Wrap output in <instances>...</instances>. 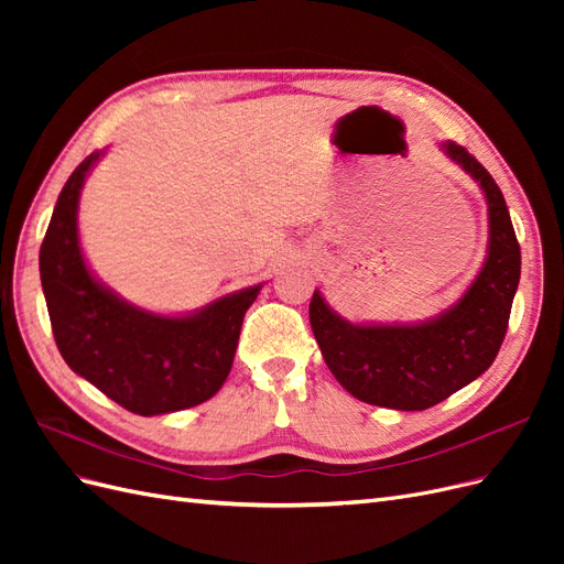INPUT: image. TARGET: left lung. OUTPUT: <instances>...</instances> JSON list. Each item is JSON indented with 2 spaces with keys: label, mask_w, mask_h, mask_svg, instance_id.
<instances>
[{
  "label": "left lung",
  "mask_w": 564,
  "mask_h": 564,
  "mask_svg": "<svg viewBox=\"0 0 564 564\" xmlns=\"http://www.w3.org/2000/svg\"><path fill=\"white\" fill-rule=\"evenodd\" d=\"M447 155L482 185L487 261L454 308L423 324H350L315 289L311 327L336 381L367 404L421 412L485 373L499 355L520 282V245L497 181L454 141Z\"/></svg>",
  "instance_id": "obj_1"
}]
</instances>
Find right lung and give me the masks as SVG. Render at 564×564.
Returning <instances> with one entry per match:
<instances>
[{
    "label": "right lung",
    "mask_w": 564,
    "mask_h": 564,
    "mask_svg": "<svg viewBox=\"0 0 564 564\" xmlns=\"http://www.w3.org/2000/svg\"><path fill=\"white\" fill-rule=\"evenodd\" d=\"M100 152L58 195L40 249V278L56 346L75 373L133 414L181 412L214 398L228 379L242 319L261 286L218 299L187 317L133 308L94 280L82 259L77 204Z\"/></svg>",
    "instance_id": "obj_1"
}]
</instances>
